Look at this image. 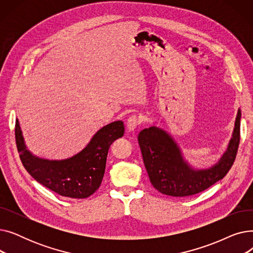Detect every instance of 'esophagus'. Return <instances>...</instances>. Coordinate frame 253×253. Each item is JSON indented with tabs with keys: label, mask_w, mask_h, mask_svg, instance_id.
<instances>
[{
	"label": "esophagus",
	"mask_w": 253,
	"mask_h": 253,
	"mask_svg": "<svg viewBox=\"0 0 253 253\" xmlns=\"http://www.w3.org/2000/svg\"><path fill=\"white\" fill-rule=\"evenodd\" d=\"M140 124V120L136 116H131L127 120V129L128 131L132 132L136 129V127Z\"/></svg>",
	"instance_id": "1"
}]
</instances>
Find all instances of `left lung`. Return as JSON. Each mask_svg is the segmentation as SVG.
Wrapping results in <instances>:
<instances>
[{"mask_svg": "<svg viewBox=\"0 0 253 253\" xmlns=\"http://www.w3.org/2000/svg\"><path fill=\"white\" fill-rule=\"evenodd\" d=\"M241 111L238 110L228 148L209 168L196 169L183 157L179 144L163 128L153 125L138 134L142 159L153 187L172 197H187L205 191L222 179L232 167L240 142Z\"/></svg>", "mask_w": 253, "mask_h": 253, "instance_id": "1", "label": "left lung"}]
</instances>
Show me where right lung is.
Returning <instances> with one entry per match:
<instances>
[{"instance_id":"obj_1","label":"right lung","mask_w":253,"mask_h":253,"mask_svg":"<svg viewBox=\"0 0 253 253\" xmlns=\"http://www.w3.org/2000/svg\"><path fill=\"white\" fill-rule=\"evenodd\" d=\"M124 131L122 121L105 125L92 136L82 151L62 160L40 158L26 148L18 119L15 138L24 168L39 183L60 196L84 199L99 188L109 149L116 139L124 135Z\"/></svg>"}]
</instances>
